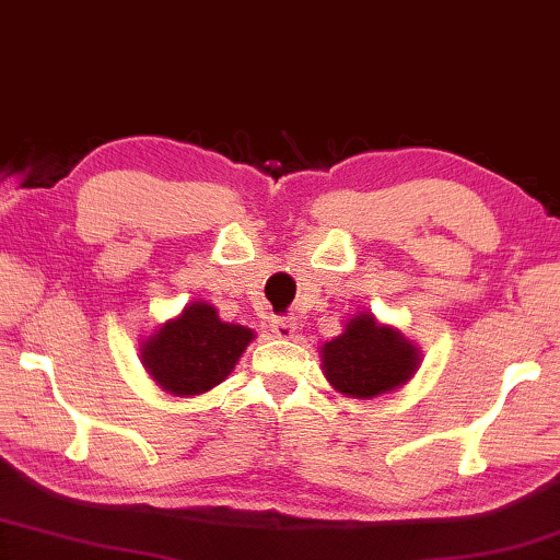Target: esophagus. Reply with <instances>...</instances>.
<instances>
[{"label":"esophagus","instance_id":"34e87169","mask_svg":"<svg viewBox=\"0 0 560 560\" xmlns=\"http://www.w3.org/2000/svg\"><path fill=\"white\" fill-rule=\"evenodd\" d=\"M271 331L279 336V339H291L296 334V322L294 318H273Z\"/></svg>","mask_w":560,"mask_h":560}]
</instances>
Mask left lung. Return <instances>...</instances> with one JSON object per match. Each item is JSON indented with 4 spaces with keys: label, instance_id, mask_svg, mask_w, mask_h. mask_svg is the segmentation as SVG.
Wrapping results in <instances>:
<instances>
[{
    "label": "left lung",
    "instance_id": "obj_1",
    "mask_svg": "<svg viewBox=\"0 0 560 560\" xmlns=\"http://www.w3.org/2000/svg\"><path fill=\"white\" fill-rule=\"evenodd\" d=\"M324 374L346 396L374 398L406 384L419 351L401 334L376 326L369 314L351 318L346 331L324 343Z\"/></svg>",
    "mask_w": 560,
    "mask_h": 560
}]
</instances>
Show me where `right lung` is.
<instances>
[{
  "mask_svg": "<svg viewBox=\"0 0 560 560\" xmlns=\"http://www.w3.org/2000/svg\"><path fill=\"white\" fill-rule=\"evenodd\" d=\"M252 339L248 328L221 322L214 306L199 301L159 328L141 349V359L164 392L199 396L232 374Z\"/></svg>",
  "mask_w": 560,
  "mask_h": 560,
  "instance_id": "1",
  "label": "right lung"
}]
</instances>
